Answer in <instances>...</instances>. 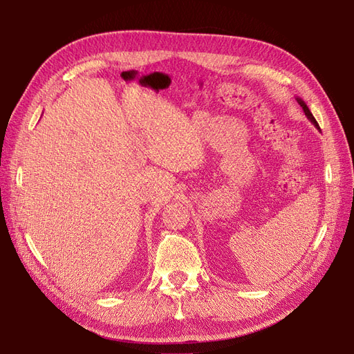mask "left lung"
I'll list each match as a JSON object with an SVG mask.
<instances>
[{
    "mask_svg": "<svg viewBox=\"0 0 354 354\" xmlns=\"http://www.w3.org/2000/svg\"><path fill=\"white\" fill-rule=\"evenodd\" d=\"M297 102H298V104L299 106H301V108H303V111H304V113H306V116L308 118V120H310V122H312L316 128H317V130H319V124H317V121L315 120V116H313V113L312 112H310V109L307 108V104L304 103V100L303 99H299V97H297Z\"/></svg>",
    "mask_w": 354,
    "mask_h": 354,
    "instance_id": "1",
    "label": "left lung"
}]
</instances>
